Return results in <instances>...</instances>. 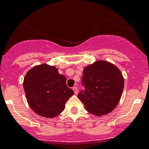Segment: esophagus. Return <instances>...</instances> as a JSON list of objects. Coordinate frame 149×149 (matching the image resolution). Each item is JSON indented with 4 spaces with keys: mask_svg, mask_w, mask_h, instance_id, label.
I'll use <instances>...</instances> for the list:
<instances>
[{
    "mask_svg": "<svg viewBox=\"0 0 149 149\" xmlns=\"http://www.w3.org/2000/svg\"><path fill=\"white\" fill-rule=\"evenodd\" d=\"M73 91H74V93H75V94H76L78 93V88L76 86H74V87H73Z\"/></svg>",
    "mask_w": 149,
    "mask_h": 149,
    "instance_id": "1",
    "label": "esophagus"
}]
</instances>
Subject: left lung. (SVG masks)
<instances>
[{
  "label": "left lung",
  "instance_id": "8db88e82",
  "mask_svg": "<svg viewBox=\"0 0 149 149\" xmlns=\"http://www.w3.org/2000/svg\"><path fill=\"white\" fill-rule=\"evenodd\" d=\"M81 82L85 90L78 97L90 113L96 116L107 115L119 103L124 88V78L114 64L98 61L86 66Z\"/></svg>",
  "mask_w": 149,
  "mask_h": 149
}]
</instances>
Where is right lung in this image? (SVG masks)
Instances as JSON below:
<instances>
[{
  "mask_svg": "<svg viewBox=\"0 0 149 149\" xmlns=\"http://www.w3.org/2000/svg\"><path fill=\"white\" fill-rule=\"evenodd\" d=\"M31 109L40 116L53 118L63 111L67 100L74 94L66 85V78L53 65H36L26 73L23 82Z\"/></svg>",
  "mask_w": 149,
  "mask_h": 149,
  "instance_id": "add662e5",
  "label": "right lung"
}]
</instances>
